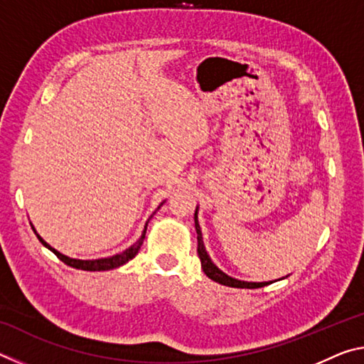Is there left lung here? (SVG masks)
<instances>
[{
  "label": "left lung",
  "mask_w": 364,
  "mask_h": 364,
  "mask_svg": "<svg viewBox=\"0 0 364 364\" xmlns=\"http://www.w3.org/2000/svg\"><path fill=\"white\" fill-rule=\"evenodd\" d=\"M194 223H196V232H197V254H199V258H200L202 269H204V273L208 276V278L213 279L215 282H218V284L230 286V287H239V289H257V287H263V286H267V284H271V282H245V281H239V279L231 278V276L225 274L221 269H218L212 263L210 257H208V254L205 252L204 242H202V231H200L199 223H197V210L194 213Z\"/></svg>",
  "instance_id": "obj_1"
}]
</instances>
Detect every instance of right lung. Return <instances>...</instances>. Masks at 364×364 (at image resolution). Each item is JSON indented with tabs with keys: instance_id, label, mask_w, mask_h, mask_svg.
I'll use <instances>...</instances> for the list:
<instances>
[{
	"instance_id": "add662e5",
	"label": "right lung",
	"mask_w": 364,
	"mask_h": 364,
	"mask_svg": "<svg viewBox=\"0 0 364 364\" xmlns=\"http://www.w3.org/2000/svg\"><path fill=\"white\" fill-rule=\"evenodd\" d=\"M146 228L147 223L144 226V231H143V236L139 237V241L134 242L130 249H127L125 252H122V254H117L114 257H109V258H100V260H75V258H69L63 254H59L58 250H54L51 245L46 244L43 239L36 234V237L40 239V242L48 247L49 250L53 252L54 255H56L60 262H64L65 264H69L72 268H77V269H83V271H107V269H114V268H119L122 267L123 263H127L128 260H132V258L138 254V250L141 249V245L144 242V234H146Z\"/></svg>"
}]
</instances>
